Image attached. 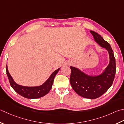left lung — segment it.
Listing matches in <instances>:
<instances>
[{
	"label": "left lung",
	"instance_id": "left-lung-1",
	"mask_svg": "<svg viewBox=\"0 0 124 124\" xmlns=\"http://www.w3.org/2000/svg\"><path fill=\"white\" fill-rule=\"evenodd\" d=\"M94 41L108 51L110 62L101 74L90 76L76 68L70 66L71 73L70 82L72 88L84 98L93 99L97 98L105 93L113 83L116 74V60L110 45L104 40L97 33L90 31Z\"/></svg>",
	"mask_w": 124,
	"mask_h": 124
}]
</instances>
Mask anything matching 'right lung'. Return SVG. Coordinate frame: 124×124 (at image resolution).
Segmentation results:
<instances>
[{"mask_svg": "<svg viewBox=\"0 0 124 124\" xmlns=\"http://www.w3.org/2000/svg\"><path fill=\"white\" fill-rule=\"evenodd\" d=\"M6 74L12 88L20 95L28 99H35L42 97L49 93L52 87L56 75L60 69V68H59L53 72L47 81L40 86H25L16 84L9 73L7 65H6Z\"/></svg>", "mask_w": 124, "mask_h": 124, "instance_id": "right-lung-1", "label": "right lung"}]
</instances>
